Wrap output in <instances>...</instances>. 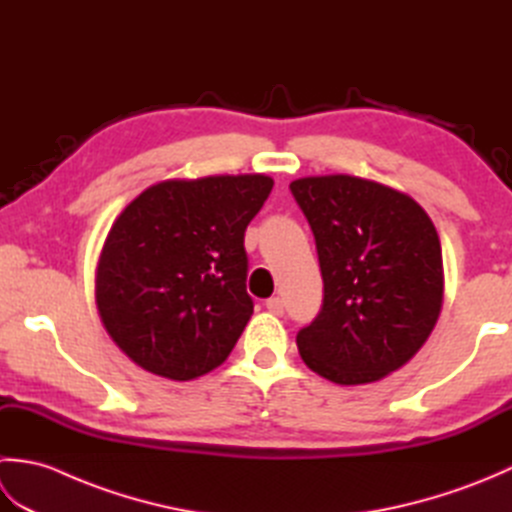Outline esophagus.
I'll return each mask as SVG.
<instances>
[{"label":"esophagus","instance_id":"1","mask_svg":"<svg viewBox=\"0 0 512 512\" xmlns=\"http://www.w3.org/2000/svg\"><path fill=\"white\" fill-rule=\"evenodd\" d=\"M266 308H268V312H273V314H284V299L270 297L266 301Z\"/></svg>","mask_w":512,"mask_h":512}]
</instances>
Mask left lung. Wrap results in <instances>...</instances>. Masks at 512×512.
Instances as JSON below:
<instances>
[{"label": "left lung", "instance_id": "obj_1", "mask_svg": "<svg viewBox=\"0 0 512 512\" xmlns=\"http://www.w3.org/2000/svg\"><path fill=\"white\" fill-rule=\"evenodd\" d=\"M317 242L323 308L297 347L312 372L367 385L418 354L442 310L436 226L398 189L332 173L290 182Z\"/></svg>", "mask_w": 512, "mask_h": 512}]
</instances>
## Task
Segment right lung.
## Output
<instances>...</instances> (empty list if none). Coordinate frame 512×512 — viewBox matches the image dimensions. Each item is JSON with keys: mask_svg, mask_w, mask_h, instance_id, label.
<instances>
[{"mask_svg": "<svg viewBox=\"0 0 512 512\" xmlns=\"http://www.w3.org/2000/svg\"><path fill=\"white\" fill-rule=\"evenodd\" d=\"M273 184L264 173L169 178L116 217L94 299L107 334L138 367L193 380L226 361L253 314L244 231Z\"/></svg>", "mask_w": 512, "mask_h": 512, "instance_id": "right-lung-1", "label": "right lung"}]
</instances>
